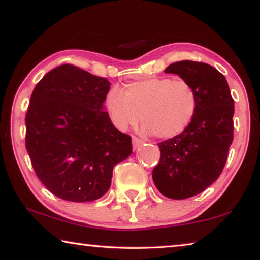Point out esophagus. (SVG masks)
Returning <instances> with one entry per match:
<instances>
[{
  "instance_id": "1",
  "label": "esophagus",
  "mask_w": 260,
  "mask_h": 260,
  "mask_svg": "<svg viewBox=\"0 0 260 260\" xmlns=\"http://www.w3.org/2000/svg\"><path fill=\"white\" fill-rule=\"evenodd\" d=\"M132 143H133V150H136L139 147H141L143 144V142L141 140H139L138 138H133L132 139Z\"/></svg>"
}]
</instances>
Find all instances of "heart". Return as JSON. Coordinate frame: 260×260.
<instances>
[{
	"instance_id": "obj_1",
	"label": "heart",
	"mask_w": 260,
	"mask_h": 260,
	"mask_svg": "<svg viewBox=\"0 0 260 260\" xmlns=\"http://www.w3.org/2000/svg\"><path fill=\"white\" fill-rule=\"evenodd\" d=\"M104 104L118 129H128L141 119L143 133L173 139L190 125L199 102L195 88L188 81L149 77L127 83L122 93L117 88L110 89Z\"/></svg>"
}]
</instances>
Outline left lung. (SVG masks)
<instances>
[{
  "instance_id": "left-lung-1",
  "label": "left lung",
  "mask_w": 260,
  "mask_h": 260,
  "mask_svg": "<svg viewBox=\"0 0 260 260\" xmlns=\"http://www.w3.org/2000/svg\"><path fill=\"white\" fill-rule=\"evenodd\" d=\"M165 73L178 74L190 83L199 102L188 128L158 143L160 159L152 171L160 193L184 200L205 190L221 174L234 136V101L226 78L209 64L175 61Z\"/></svg>"
}]
</instances>
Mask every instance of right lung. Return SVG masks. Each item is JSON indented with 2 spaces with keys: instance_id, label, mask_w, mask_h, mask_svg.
<instances>
[{
  "instance_id": "1",
  "label": "right lung",
  "mask_w": 260,
  "mask_h": 260,
  "mask_svg": "<svg viewBox=\"0 0 260 260\" xmlns=\"http://www.w3.org/2000/svg\"><path fill=\"white\" fill-rule=\"evenodd\" d=\"M105 78L64 64L35 86L26 114V149L41 182L61 200H99L112 171L132 155L131 136L105 111Z\"/></svg>"
}]
</instances>
